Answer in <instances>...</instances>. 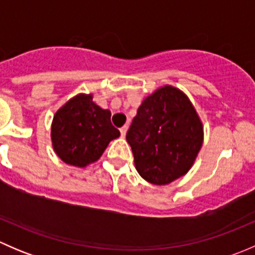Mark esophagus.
Instances as JSON below:
<instances>
[{"mask_svg":"<svg viewBox=\"0 0 255 255\" xmlns=\"http://www.w3.org/2000/svg\"><path fill=\"white\" fill-rule=\"evenodd\" d=\"M127 129H128V126H123V127L120 128V132H121V135H122V137H125L126 133H127Z\"/></svg>","mask_w":255,"mask_h":255,"instance_id":"obj_1","label":"esophagus"}]
</instances>
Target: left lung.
Wrapping results in <instances>:
<instances>
[{"mask_svg":"<svg viewBox=\"0 0 255 255\" xmlns=\"http://www.w3.org/2000/svg\"><path fill=\"white\" fill-rule=\"evenodd\" d=\"M126 138L139 175L166 185L190 170L204 142V128L189 97L166 85L142 102Z\"/></svg>","mask_w":255,"mask_h":255,"instance_id":"left-lung-1","label":"left lung"}]
</instances>
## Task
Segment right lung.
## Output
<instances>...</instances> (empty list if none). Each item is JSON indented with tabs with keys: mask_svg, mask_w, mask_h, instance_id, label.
<instances>
[{
	"mask_svg": "<svg viewBox=\"0 0 255 255\" xmlns=\"http://www.w3.org/2000/svg\"><path fill=\"white\" fill-rule=\"evenodd\" d=\"M120 130L111 123V112L97 106L92 95L80 94L55 113L51 125V142L59 158L70 165L94 163Z\"/></svg>",
	"mask_w": 255,
	"mask_h": 255,
	"instance_id": "add662e5",
	"label": "right lung"
}]
</instances>
